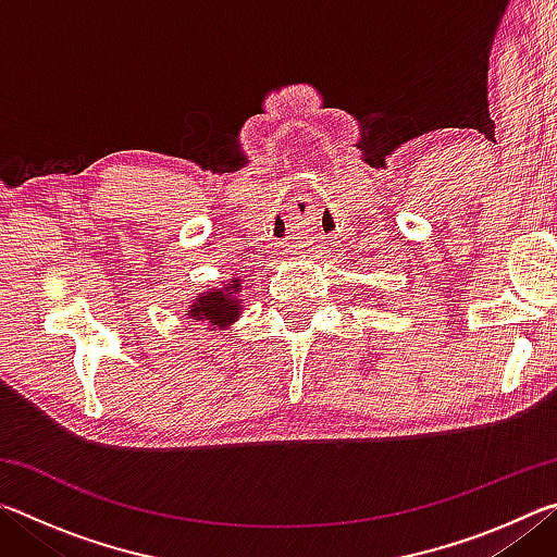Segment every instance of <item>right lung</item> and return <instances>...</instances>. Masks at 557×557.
Instances as JSON below:
<instances>
[{
    "mask_svg": "<svg viewBox=\"0 0 557 557\" xmlns=\"http://www.w3.org/2000/svg\"><path fill=\"white\" fill-rule=\"evenodd\" d=\"M238 292H240V282L233 280L231 287L209 292V295L196 299L191 314L213 329L228 326L233 319L238 317V309H240Z\"/></svg>",
    "mask_w": 557,
    "mask_h": 557,
    "instance_id": "right-lung-1",
    "label": "right lung"
}]
</instances>
